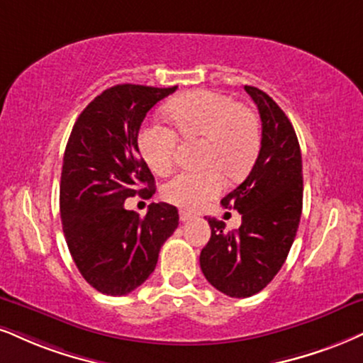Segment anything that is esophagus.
Here are the masks:
<instances>
[{
	"mask_svg": "<svg viewBox=\"0 0 363 363\" xmlns=\"http://www.w3.org/2000/svg\"><path fill=\"white\" fill-rule=\"evenodd\" d=\"M191 218H195V213L186 212V210H180V220L182 222H189Z\"/></svg>",
	"mask_w": 363,
	"mask_h": 363,
	"instance_id": "esophagus-1",
	"label": "esophagus"
}]
</instances>
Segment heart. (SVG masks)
Masks as SVG:
<instances>
[{"label": "heart", "instance_id": "1", "mask_svg": "<svg viewBox=\"0 0 363 363\" xmlns=\"http://www.w3.org/2000/svg\"><path fill=\"white\" fill-rule=\"evenodd\" d=\"M167 116L185 140H203L200 163L203 172H183L161 190L167 202L196 208L223 190L225 173L240 180L256 163L261 151V124L257 116L229 96L212 91H191L167 106ZM138 145L147 167L156 174L172 172L178 136L161 124H147L140 131Z\"/></svg>", "mask_w": 363, "mask_h": 363}]
</instances>
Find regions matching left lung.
<instances>
[{"label":"left lung","instance_id":"obj_1","mask_svg":"<svg viewBox=\"0 0 363 363\" xmlns=\"http://www.w3.org/2000/svg\"><path fill=\"white\" fill-rule=\"evenodd\" d=\"M262 123V141L249 177L222 205L235 208L242 223L207 218L212 235L200 252V267L213 288L230 298H249L266 288L283 267L303 208L301 150L293 124L261 89L245 86Z\"/></svg>","mask_w":363,"mask_h":363}]
</instances>
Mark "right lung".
Returning a JSON list of instances; mask_svg holds the SVG:
<instances>
[{"mask_svg": "<svg viewBox=\"0 0 363 363\" xmlns=\"http://www.w3.org/2000/svg\"><path fill=\"white\" fill-rule=\"evenodd\" d=\"M177 91L119 84L97 96L75 121L64 155L60 217L72 259L92 288L124 296L155 271L164 240L178 227L173 205L151 203L145 217L124 208L155 194L138 134L156 102Z\"/></svg>", "mask_w": 363, "mask_h": 363, "instance_id": "obj_1", "label": "right lung"}]
</instances>
